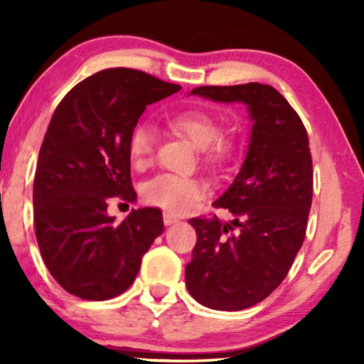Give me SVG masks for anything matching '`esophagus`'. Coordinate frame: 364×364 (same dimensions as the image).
Segmentation results:
<instances>
[{"instance_id":"1","label":"esophagus","mask_w":364,"mask_h":364,"mask_svg":"<svg viewBox=\"0 0 364 364\" xmlns=\"http://www.w3.org/2000/svg\"><path fill=\"white\" fill-rule=\"evenodd\" d=\"M176 222H178V218L173 215V213L164 212V223H166V225H172V223H176Z\"/></svg>"}]
</instances>
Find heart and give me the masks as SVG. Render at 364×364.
Returning a JSON list of instances; mask_svg holds the SVG:
<instances>
[{
	"label": "heart",
	"mask_w": 364,
	"mask_h": 364,
	"mask_svg": "<svg viewBox=\"0 0 364 364\" xmlns=\"http://www.w3.org/2000/svg\"><path fill=\"white\" fill-rule=\"evenodd\" d=\"M172 131L187 137L193 146L205 149V161L218 164L227 156L228 146L220 141L222 129L210 114L203 111H183L168 119ZM156 149V131L149 124H139L129 139V154L136 167L151 161ZM208 186L200 178L182 177L176 173H159L142 187V196L149 203L167 208L171 212H183L197 200L207 197Z\"/></svg>",
	"instance_id": "1"
}]
</instances>
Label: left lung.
I'll use <instances>...</instances> for the list:
<instances>
[{"mask_svg": "<svg viewBox=\"0 0 364 364\" xmlns=\"http://www.w3.org/2000/svg\"><path fill=\"white\" fill-rule=\"evenodd\" d=\"M191 94L245 104L253 122L240 172L213 202L233 220L191 218L197 243L186 267L187 290L200 305L245 310L280 285L305 240L313 197L308 134L295 109L267 84L202 86Z\"/></svg>", "mask_w": 364, "mask_h": 364, "instance_id": "8db88e82", "label": "left lung"}]
</instances>
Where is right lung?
<instances>
[{
	"label": "right lung",
	"instance_id": "obj_1",
	"mask_svg": "<svg viewBox=\"0 0 364 364\" xmlns=\"http://www.w3.org/2000/svg\"><path fill=\"white\" fill-rule=\"evenodd\" d=\"M178 89L137 69H104L76 84L54 111L34 176V228L49 273L71 295H121L164 232L159 208H137L117 223L107 202H136L129 139L149 104Z\"/></svg>",
	"mask_w": 364,
	"mask_h": 364
}]
</instances>
